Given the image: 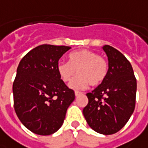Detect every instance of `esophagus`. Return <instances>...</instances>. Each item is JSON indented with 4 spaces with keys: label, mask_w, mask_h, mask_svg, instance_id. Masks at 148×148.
I'll use <instances>...</instances> for the list:
<instances>
[{
    "label": "esophagus",
    "mask_w": 148,
    "mask_h": 148,
    "mask_svg": "<svg viewBox=\"0 0 148 148\" xmlns=\"http://www.w3.org/2000/svg\"><path fill=\"white\" fill-rule=\"evenodd\" d=\"M75 93V96H76V97H78V96L81 95L83 93H81V92H79V91H75V93Z\"/></svg>",
    "instance_id": "1"
}]
</instances>
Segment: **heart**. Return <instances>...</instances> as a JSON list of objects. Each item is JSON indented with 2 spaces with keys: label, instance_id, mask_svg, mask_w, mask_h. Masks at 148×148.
<instances>
[{
  "label": "heart",
  "instance_id": "obj_1",
  "mask_svg": "<svg viewBox=\"0 0 148 148\" xmlns=\"http://www.w3.org/2000/svg\"><path fill=\"white\" fill-rule=\"evenodd\" d=\"M108 70L107 60L97 53L81 49L69 56V62L60 61L57 64V71L64 82H69L77 71L78 75L69 83L73 89H84L88 87L98 86L105 79Z\"/></svg>",
  "mask_w": 148,
  "mask_h": 148
}]
</instances>
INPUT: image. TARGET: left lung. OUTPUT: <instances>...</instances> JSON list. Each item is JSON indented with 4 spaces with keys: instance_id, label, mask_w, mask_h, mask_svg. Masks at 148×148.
Returning a JSON list of instances; mask_svg holds the SVG:
<instances>
[{
    "instance_id": "8db88e82",
    "label": "left lung",
    "mask_w": 148,
    "mask_h": 148,
    "mask_svg": "<svg viewBox=\"0 0 148 148\" xmlns=\"http://www.w3.org/2000/svg\"><path fill=\"white\" fill-rule=\"evenodd\" d=\"M108 59L105 79L91 93L83 109L88 124L95 132L110 135L121 130L135 108L137 79L130 62L118 49L104 45Z\"/></svg>"
}]
</instances>
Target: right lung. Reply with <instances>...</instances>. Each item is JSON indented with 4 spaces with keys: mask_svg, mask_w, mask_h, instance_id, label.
Listing matches in <instances>:
<instances>
[{
    "mask_svg": "<svg viewBox=\"0 0 148 148\" xmlns=\"http://www.w3.org/2000/svg\"><path fill=\"white\" fill-rule=\"evenodd\" d=\"M71 47L41 45L21 60L14 83V108L22 124L46 136L63 125L69 106L75 99L57 71V64Z\"/></svg>",
    "mask_w": 148,
    "mask_h": 148,
    "instance_id": "right-lung-1",
    "label": "right lung"
}]
</instances>
